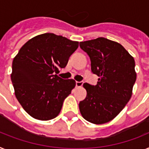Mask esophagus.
Returning a JSON list of instances; mask_svg holds the SVG:
<instances>
[{"label": "esophagus", "instance_id": "34e87169", "mask_svg": "<svg viewBox=\"0 0 149 149\" xmlns=\"http://www.w3.org/2000/svg\"><path fill=\"white\" fill-rule=\"evenodd\" d=\"M84 82L83 81H76V87L77 88H81L83 85Z\"/></svg>", "mask_w": 149, "mask_h": 149}]
</instances>
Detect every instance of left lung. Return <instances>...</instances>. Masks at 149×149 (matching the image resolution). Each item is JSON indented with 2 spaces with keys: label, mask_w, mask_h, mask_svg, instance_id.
Returning a JSON list of instances; mask_svg holds the SVG:
<instances>
[{
  "label": "left lung",
  "mask_w": 149,
  "mask_h": 149,
  "mask_svg": "<svg viewBox=\"0 0 149 149\" xmlns=\"http://www.w3.org/2000/svg\"><path fill=\"white\" fill-rule=\"evenodd\" d=\"M80 47L89 55L92 72L99 77L97 85L83 84L87 97L79 103L80 112L91 123H106L120 113L132 97L135 60L121 44L104 37L81 42Z\"/></svg>",
  "instance_id": "left-lung-1"
}]
</instances>
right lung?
<instances>
[{"label":"right lung","instance_id":"right-lung-1","mask_svg":"<svg viewBox=\"0 0 149 149\" xmlns=\"http://www.w3.org/2000/svg\"><path fill=\"white\" fill-rule=\"evenodd\" d=\"M78 44L61 36L43 33L26 42L14 57L11 81L17 100L29 116L49 120L59 114L76 82L55 74L67 65Z\"/></svg>","mask_w":149,"mask_h":149}]
</instances>
